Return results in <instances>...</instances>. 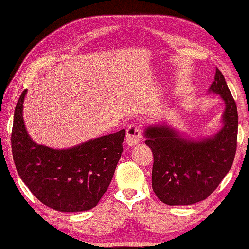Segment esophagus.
Returning <instances> with one entry per match:
<instances>
[{"label":"esophagus","mask_w":249,"mask_h":249,"mask_svg":"<svg viewBox=\"0 0 249 249\" xmlns=\"http://www.w3.org/2000/svg\"><path fill=\"white\" fill-rule=\"evenodd\" d=\"M142 138V128L137 124H132L126 129V142L128 146L133 147L139 142Z\"/></svg>","instance_id":"esophagus-1"}]
</instances>
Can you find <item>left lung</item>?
I'll return each instance as SVG.
<instances>
[{"instance_id":"left-lung-1","label":"left lung","mask_w":249,"mask_h":249,"mask_svg":"<svg viewBox=\"0 0 249 249\" xmlns=\"http://www.w3.org/2000/svg\"><path fill=\"white\" fill-rule=\"evenodd\" d=\"M210 91L225 102L224 126L215 136L187 140L168 126H150L144 143L153 153L152 189L170 206L205 200L219 186L233 164L237 147V107L227 81L216 67Z\"/></svg>"}]
</instances>
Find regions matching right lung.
I'll use <instances>...</instances> for the list:
<instances>
[{
    "instance_id": "obj_1",
    "label": "right lung",
    "mask_w": 249,
    "mask_h": 249,
    "mask_svg": "<svg viewBox=\"0 0 249 249\" xmlns=\"http://www.w3.org/2000/svg\"><path fill=\"white\" fill-rule=\"evenodd\" d=\"M26 92L16 103L11 137L13 159L22 182L52 209L76 212L96 207L123 152L125 129L66 150L37 144L27 134L22 119Z\"/></svg>"
}]
</instances>
